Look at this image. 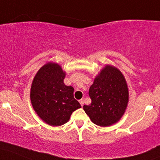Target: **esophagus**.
I'll return each mask as SVG.
<instances>
[{
	"label": "esophagus",
	"instance_id": "esophagus-1",
	"mask_svg": "<svg viewBox=\"0 0 160 160\" xmlns=\"http://www.w3.org/2000/svg\"><path fill=\"white\" fill-rule=\"evenodd\" d=\"M79 102H80V105H81V106L83 107V99H80Z\"/></svg>",
	"mask_w": 160,
	"mask_h": 160
}]
</instances>
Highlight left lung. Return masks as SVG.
Returning <instances> with one entry per match:
<instances>
[{
  "mask_svg": "<svg viewBox=\"0 0 160 160\" xmlns=\"http://www.w3.org/2000/svg\"><path fill=\"white\" fill-rule=\"evenodd\" d=\"M91 104L83 110L100 127H108L122 118L129 101L127 82L120 70L106 64L94 79L89 90Z\"/></svg>",
  "mask_w": 160,
  "mask_h": 160,
  "instance_id": "obj_1",
  "label": "left lung"
}]
</instances>
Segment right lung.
<instances>
[{
  "instance_id": "obj_1",
  "label": "right lung",
  "mask_w": 160,
  "mask_h": 160,
  "mask_svg": "<svg viewBox=\"0 0 160 160\" xmlns=\"http://www.w3.org/2000/svg\"><path fill=\"white\" fill-rule=\"evenodd\" d=\"M65 75L61 65L51 61L38 70L32 83L30 99L33 109L51 126L65 124L71 114L81 108L73 97V87L64 83Z\"/></svg>"
}]
</instances>
